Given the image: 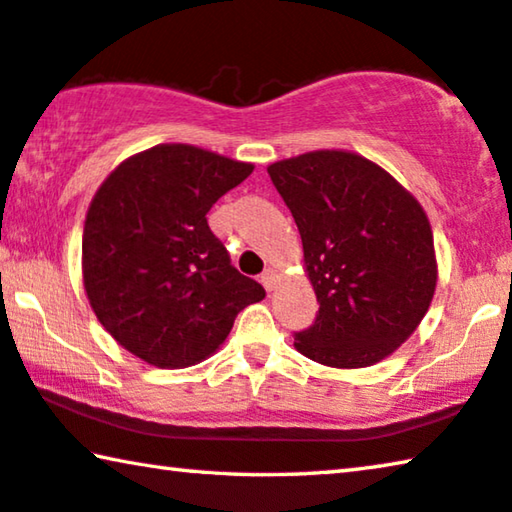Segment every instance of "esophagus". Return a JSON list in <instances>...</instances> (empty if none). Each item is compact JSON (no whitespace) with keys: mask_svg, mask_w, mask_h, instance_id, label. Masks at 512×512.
<instances>
[{"mask_svg":"<svg viewBox=\"0 0 512 512\" xmlns=\"http://www.w3.org/2000/svg\"><path fill=\"white\" fill-rule=\"evenodd\" d=\"M275 278H278V273H275V269H266L262 273V285L271 291L275 287Z\"/></svg>","mask_w":512,"mask_h":512,"instance_id":"1","label":"esophagus"}]
</instances>
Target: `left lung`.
<instances>
[{
    "mask_svg": "<svg viewBox=\"0 0 512 512\" xmlns=\"http://www.w3.org/2000/svg\"><path fill=\"white\" fill-rule=\"evenodd\" d=\"M266 170L298 225L319 300L296 351L335 369L389 358L417 330L437 287L424 207L358 152L314 150Z\"/></svg>",
    "mask_w": 512,
    "mask_h": 512,
    "instance_id": "left-lung-1",
    "label": "left lung"
}]
</instances>
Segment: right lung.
<instances>
[{"label":"right lung","mask_w":512,"mask_h":512,"mask_svg":"<svg viewBox=\"0 0 512 512\" xmlns=\"http://www.w3.org/2000/svg\"><path fill=\"white\" fill-rule=\"evenodd\" d=\"M253 164L186 143H161L111 170L88 205L81 275L97 321L159 369L218 351L264 287L241 275L207 225L214 202Z\"/></svg>","instance_id":"obj_1"}]
</instances>
